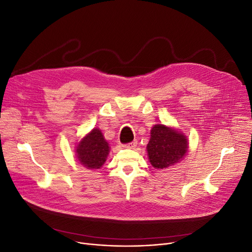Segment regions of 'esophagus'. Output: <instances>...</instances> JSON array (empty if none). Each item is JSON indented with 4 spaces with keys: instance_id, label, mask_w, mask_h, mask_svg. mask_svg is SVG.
I'll list each match as a JSON object with an SVG mask.
<instances>
[{
    "instance_id": "obj_1",
    "label": "esophagus",
    "mask_w": 252,
    "mask_h": 252,
    "mask_svg": "<svg viewBox=\"0 0 252 252\" xmlns=\"http://www.w3.org/2000/svg\"><path fill=\"white\" fill-rule=\"evenodd\" d=\"M137 144H138L137 141H133V142H130V143H128V144L124 145V147H125V148H127V149H135V148L137 147Z\"/></svg>"
}]
</instances>
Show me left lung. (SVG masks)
Listing matches in <instances>:
<instances>
[{
	"label": "left lung",
	"mask_w": 252,
	"mask_h": 252,
	"mask_svg": "<svg viewBox=\"0 0 252 252\" xmlns=\"http://www.w3.org/2000/svg\"><path fill=\"white\" fill-rule=\"evenodd\" d=\"M147 153L151 165L157 169L167 168L182 161L188 152V140L182 131L164 125L151 129Z\"/></svg>",
	"instance_id": "1"
}]
</instances>
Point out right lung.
I'll list each match as a JSON object with an SVG mask.
<instances>
[{
	"instance_id": "obj_1",
	"label": "right lung",
	"mask_w": 252,
	"mask_h": 252,
	"mask_svg": "<svg viewBox=\"0 0 252 252\" xmlns=\"http://www.w3.org/2000/svg\"><path fill=\"white\" fill-rule=\"evenodd\" d=\"M110 147L99 128H93L76 146V158L89 169L100 168L107 159Z\"/></svg>"
}]
</instances>
